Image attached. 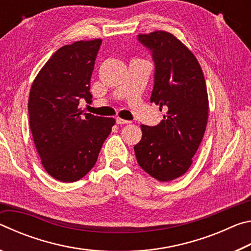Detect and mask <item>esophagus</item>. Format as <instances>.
<instances>
[{"label": "esophagus", "mask_w": 251, "mask_h": 251, "mask_svg": "<svg viewBox=\"0 0 251 251\" xmlns=\"http://www.w3.org/2000/svg\"><path fill=\"white\" fill-rule=\"evenodd\" d=\"M116 123L118 125H124V124H129V121H126V120H123L121 117H117L116 118Z\"/></svg>", "instance_id": "34e87169"}]
</instances>
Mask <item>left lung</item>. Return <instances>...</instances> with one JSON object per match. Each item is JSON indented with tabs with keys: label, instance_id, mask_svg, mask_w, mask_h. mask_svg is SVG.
Instances as JSON below:
<instances>
[{
	"label": "left lung",
	"instance_id": "obj_1",
	"mask_svg": "<svg viewBox=\"0 0 251 251\" xmlns=\"http://www.w3.org/2000/svg\"><path fill=\"white\" fill-rule=\"evenodd\" d=\"M155 63L151 101L166 110L156 126L142 125L141 142L134 146L139 166L159 181L188 171L206 130L208 95L205 77L195 55L165 31L139 34Z\"/></svg>",
	"mask_w": 251,
	"mask_h": 251
}]
</instances>
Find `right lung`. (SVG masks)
Instances as JSON below:
<instances>
[{
  "instance_id": "add662e5",
  "label": "right lung",
  "mask_w": 251,
  "mask_h": 251,
  "mask_svg": "<svg viewBox=\"0 0 251 251\" xmlns=\"http://www.w3.org/2000/svg\"><path fill=\"white\" fill-rule=\"evenodd\" d=\"M101 40L78 41L55 52L32 84L29 127L42 165L63 182L83 178L94 167L115 120L78 108L90 101L91 76Z\"/></svg>"
}]
</instances>
